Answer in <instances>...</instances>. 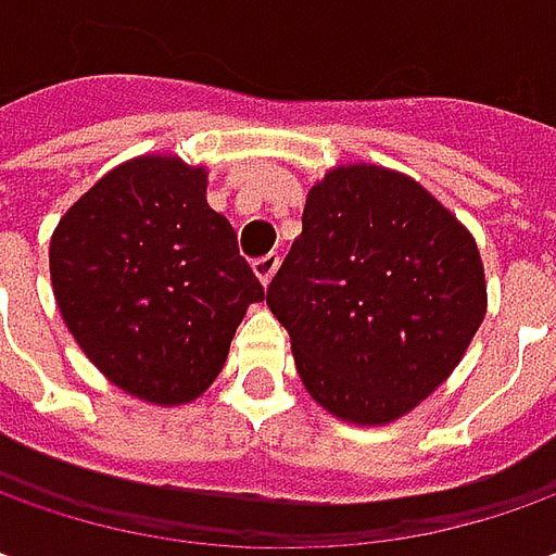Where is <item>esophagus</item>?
I'll return each mask as SVG.
<instances>
[{"mask_svg":"<svg viewBox=\"0 0 556 556\" xmlns=\"http://www.w3.org/2000/svg\"><path fill=\"white\" fill-rule=\"evenodd\" d=\"M278 266H281V256H278V253H266V256H260V260L253 263V271H256V278H260L263 285H268V281L275 278Z\"/></svg>","mask_w":556,"mask_h":556,"instance_id":"34e87169","label":"esophagus"}]
</instances>
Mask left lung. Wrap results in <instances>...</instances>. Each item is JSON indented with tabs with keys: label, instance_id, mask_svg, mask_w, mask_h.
Instances as JSON below:
<instances>
[{
	"label": "left lung",
	"instance_id": "obj_1",
	"mask_svg": "<svg viewBox=\"0 0 556 556\" xmlns=\"http://www.w3.org/2000/svg\"><path fill=\"white\" fill-rule=\"evenodd\" d=\"M266 303L312 399L383 427L448 380L489 300L480 247L452 210L405 173L346 163L309 188Z\"/></svg>",
	"mask_w": 556,
	"mask_h": 556
}]
</instances>
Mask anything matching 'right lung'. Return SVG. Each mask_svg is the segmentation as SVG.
<instances>
[{
  "instance_id": "add662e5",
  "label": "right lung",
  "mask_w": 556,
  "mask_h": 556,
  "mask_svg": "<svg viewBox=\"0 0 556 556\" xmlns=\"http://www.w3.org/2000/svg\"><path fill=\"white\" fill-rule=\"evenodd\" d=\"M49 271L86 358L163 408L210 390L247 306L266 300L235 228L206 203V169L173 154L101 176L61 216Z\"/></svg>"
}]
</instances>
